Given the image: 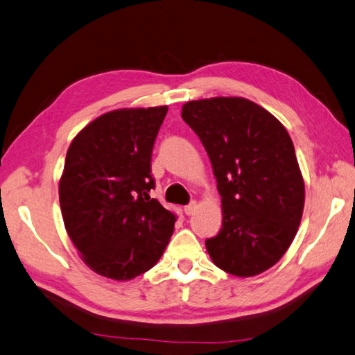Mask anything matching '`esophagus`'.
<instances>
[{
  "label": "esophagus",
  "instance_id": "34e87169",
  "mask_svg": "<svg viewBox=\"0 0 355 355\" xmlns=\"http://www.w3.org/2000/svg\"><path fill=\"white\" fill-rule=\"evenodd\" d=\"M196 209H197V201H192V203L184 206V214L186 215H192L193 212H196Z\"/></svg>",
  "mask_w": 355,
  "mask_h": 355
}]
</instances>
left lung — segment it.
<instances>
[{
	"label": "left lung",
	"mask_w": 355,
	"mask_h": 355,
	"mask_svg": "<svg viewBox=\"0 0 355 355\" xmlns=\"http://www.w3.org/2000/svg\"><path fill=\"white\" fill-rule=\"evenodd\" d=\"M182 118L203 143L221 197L223 226L206 249L215 266L254 277L293 243L304 206V182L286 128L241 96L187 101Z\"/></svg>",
	"instance_id": "1"
}]
</instances>
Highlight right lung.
<instances>
[{
    "label": "right lung",
    "instance_id": "obj_1",
    "mask_svg": "<svg viewBox=\"0 0 355 355\" xmlns=\"http://www.w3.org/2000/svg\"><path fill=\"white\" fill-rule=\"evenodd\" d=\"M168 106L110 110L69 146L60 178L66 231L98 275L132 280L157 265L175 215L150 198V157Z\"/></svg>",
    "mask_w": 355,
    "mask_h": 355
}]
</instances>
